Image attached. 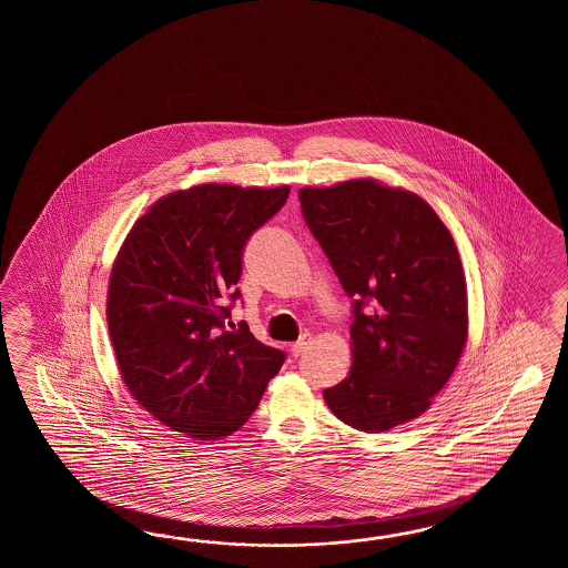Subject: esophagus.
<instances>
[{"instance_id":"34e87169","label":"esophagus","mask_w":568,"mask_h":568,"mask_svg":"<svg viewBox=\"0 0 568 568\" xmlns=\"http://www.w3.org/2000/svg\"><path fill=\"white\" fill-rule=\"evenodd\" d=\"M311 343H313V335H311V333H304V335H301V338L290 347L292 357H301L302 353L311 347Z\"/></svg>"}]
</instances>
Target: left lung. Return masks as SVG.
Returning <instances> with one entry per match:
<instances>
[{
  "label": "left lung",
  "mask_w": 568,
  "mask_h": 568,
  "mask_svg": "<svg viewBox=\"0 0 568 568\" xmlns=\"http://www.w3.org/2000/svg\"><path fill=\"white\" fill-rule=\"evenodd\" d=\"M302 217L353 298L351 372L325 389L338 420L386 433L428 410L467 343V286L445 223L369 179L301 189Z\"/></svg>",
  "instance_id": "1"
}]
</instances>
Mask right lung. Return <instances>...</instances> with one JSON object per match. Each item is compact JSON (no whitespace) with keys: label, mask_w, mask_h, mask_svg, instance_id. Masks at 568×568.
I'll return each instance as SVG.
<instances>
[{"label":"right lung","mask_w":568,"mask_h":568,"mask_svg":"<svg viewBox=\"0 0 568 568\" xmlns=\"http://www.w3.org/2000/svg\"><path fill=\"white\" fill-rule=\"evenodd\" d=\"M288 186L199 184L135 221L111 270L109 337L121 377L156 420L196 440L230 436L254 414L286 359L250 326L225 328L243 247Z\"/></svg>","instance_id":"add662e5"}]
</instances>
